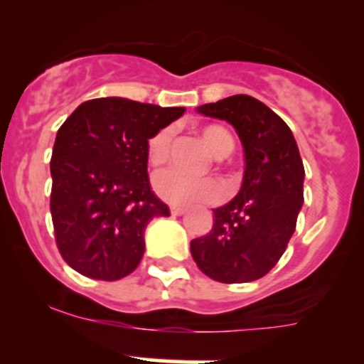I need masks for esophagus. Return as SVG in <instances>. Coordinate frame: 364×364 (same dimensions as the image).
Masks as SVG:
<instances>
[{
  "mask_svg": "<svg viewBox=\"0 0 364 364\" xmlns=\"http://www.w3.org/2000/svg\"><path fill=\"white\" fill-rule=\"evenodd\" d=\"M186 210H188V209H184V207H176V205L171 207V214H173V216H182V214H184Z\"/></svg>",
  "mask_w": 364,
  "mask_h": 364,
  "instance_id": "esophagus-1",
  "label": "esophagus"
}]
</instances>
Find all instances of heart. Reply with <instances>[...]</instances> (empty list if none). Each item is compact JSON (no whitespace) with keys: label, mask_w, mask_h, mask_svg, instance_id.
<instances>
[{"label":"heart","mask_w":364,"mask_h":364,"mask_svg":"<svg viewBox=\"0 0 364 364\" xmlns=\"http://www.w3.org/2000/svg\"><path fill=\"white\" fill-rule=\"evenodd\" d=\"M203 143L214 157H225L234 148V139L223 127L207 124L200 130ZM171 130L162 128L146 144V161L151 168H161L169 155ZM155 193L173 205H191L198 202H214L221 196V184L213 176H188L175 169L159 173L154 178Z\"/></svg>","instance_id":"1"}]
</instances>
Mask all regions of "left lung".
Instances as JSON below:
<instances>
[{
  "instance_id": "8db88e82",
  "label": "left lung",
  "mask_w": 364,
  "mask_h": 364,
  "mask_svg": "<svg viewBox=\"0 0 364 364\" xmlns=\"http://www.w3.org/2000/svg\"><path fill=\"white\" fill-rule=\"evenodd\" d=\"M196 112L234 127L245 175L240 193L213 209V230L191 241V255L218 282H252L279 262L295 232L306 176L299 146L282 117L252 96H228Z\"/></svg>"
}]
</instances>
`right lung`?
<instances>
[{"mask_svg": "<svg viewBox=\"0 0 364 364\" xmlns=\"http://www.w3.org/2000/svg\"><path fill=\"white\" fill-rule=\"evenodd\" d=\"M184 112L110 96L84 102L58 128L50 209L57 247L73 269L119 280L139 266L146 225L169 216L150 188L146 144Z\"/></svg>", "mask_w": 364, "mask_h": 364, "instance_id": "right-lung-1", "label": "right lung"}]
</instances>
